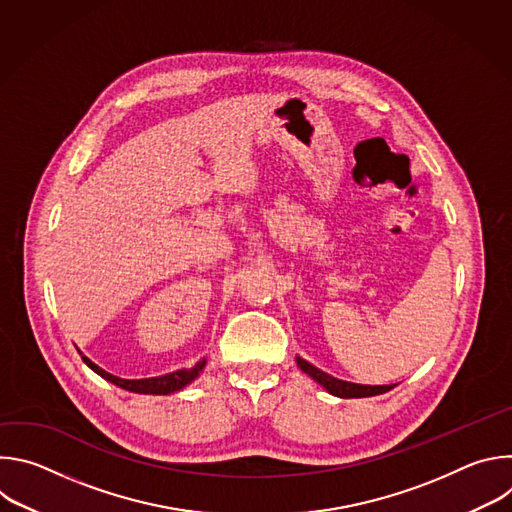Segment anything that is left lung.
Returning a JSON list of instances; mask_svg holds the SVG:
<instances>
[{
    "label": "left lung",
    "mask_w": 512,
    "mask_h": 512,
    "mask_svg": "<svg viewBox=\"0 0 512 512\" xmlns=\"http://www.w3.org/2000/svg\"><path fill=\"white\" fill-rule=\"evenodd\" d=\"M298 367L310 377L314 379L318 385H322L330 395L340 397V399H358V397H375V395H383L387 391H391L395 385H358V383H350V381H342L336 379L324 371H320L318 367H314L312 362L304 360L302 356H296Z\"/></svg>",
    "instance_id": "1"
}]
</instances>
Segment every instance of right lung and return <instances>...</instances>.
<instances>
[{
    "instance_id": "right-lung-1",
    "label": "right lung",
    "mask_w": 512,
    "mask_h": 512,
    "mask_svg": "<svg viewBox=\"0 0 512 512\" xmlns=\"http://www.w3.org/2000/svg\"><path fill=\"white\" fill-rule=\"evenodd\" d=\"M79 350V348H77ZM79 354L83 356L85 364L95 371L99 377H103L105 381L125 389V391H131V393H141V395H170V393H176L180 389H184L186 385H190L196 377H200V373L204 371L206 367V358H202L200 362H196L192 369H180V371H174V373H168V375H162V377H150V379H121V377H115L107 371H103L99 364H95L91 358H87L81 350Z\"/></svg>"
}]
</instances>
